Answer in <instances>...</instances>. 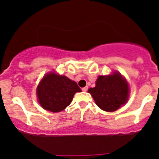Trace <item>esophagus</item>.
Returning <instances> with one entry per match:
<instances>
[{
	"label": "esophagus",
	"mask_w": 159,
	"mask_h": 159,
	"mask_svg": "<svg viewBox=\"0 0 159 159\" xmlns=\"http://www.w3.org/2000/svg\"><path fill=\"white\" fill-rule=\"evenodd\" d=\"M81 90H82L83 92H87V91H88V87H87V86H86V87L82 88V89H81Z\"/></svg>",
	"instance_id": "esophagus-1"
}]
</instances>
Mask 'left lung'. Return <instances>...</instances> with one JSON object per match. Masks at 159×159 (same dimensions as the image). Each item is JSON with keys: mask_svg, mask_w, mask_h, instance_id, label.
Listing matches in <instances>:
<instances>
[{"mask_svg": "<svg viewBox=\"0 0 159 159\" xmlns=\"http://www.w3.org/2000/svg\"><path fill=\"white\" fill-rule=\"evenodd\" d=\"M88 92L100 109L114 112L127 102L130 89L127 80L119 72H113L110 75L98 76L95 87Z\"/></svg>", "mask_w": 159, "mask_h": 159, "instance_id": "1", "label": "left lung"}]
</instances>
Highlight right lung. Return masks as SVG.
I'll list each match as a JSON object with an SVG mask.
<instances>
[{"label":"right lung","instance_id":"obj_1","mask_svg":"<svg viewBox=\"0 0 159 159\" xmlns=\"http://www.w3.org/2000/svg\"><path fill=\"white\" fill-rule=\"evenodd\" d=\"M81 92L75 81L53 72L43 78L36 89L40 106L46 110L58 112L64 110L72 102L76 92Z\"/></svg>","mask_w":159,"mask_h":159}]
</instances>
